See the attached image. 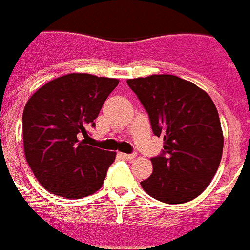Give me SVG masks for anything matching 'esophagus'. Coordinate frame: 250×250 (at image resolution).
<instances>
[{
    "label": "esophagus",
    "instance_id": "obj_1",
    "mask_svg": "<svg viewBox=\"0 0 250 250\" xmlns=\"http://www.w3.org/2000/svg\"><path fill=\"white\" fill-rule=\"evenodd\" d=\"M119 155L123 159H126V160H132V159L135 158V154H125V152H120Z\"/></svg>",
    "mask_w": 250,
    "mask_h": 250
}]
</instances>
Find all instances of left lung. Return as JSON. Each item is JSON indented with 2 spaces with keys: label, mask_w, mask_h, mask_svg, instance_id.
Masks as SVG:
<instances>
[{
  "label": "left lung",
  "mask_w": 250,
  "mask_h": 250,
  "mask_svg": "<svg viewBox=\"0 0 250 250\" xmlns=\"http://www.w3.org/2000/svg\"><path fill=\"white\" fill-rule=\"evenodd\" d=\"M149 115L164 150L151 159L152 174L140 183L159 202L183 204L210 184L222 160L219 115L210 96L174 75H151L126 81Z\"/></svg>",
  "instance_id": "8db88e82"
}]
</instances>
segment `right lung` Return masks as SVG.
Listing matches in <instances>:
<instances>
[{
    "label": "right lung",
    "mask_w": 250,
    "mask_h": 250,
    "mask_svg": "<svg viewBox=\"0 0 250 250\" xmlns=\"http://www.w3.org/2000/svg\"><path fill=\"white\" fill-rule=\"evenodd\" d=\"M119 80L68 74L40 87L22 115L23 149L46 190L68 199L96 193L116 152L87 145V129Z\"/></svg>",
    "instance_id": "obj_1"
}]
</instances>
